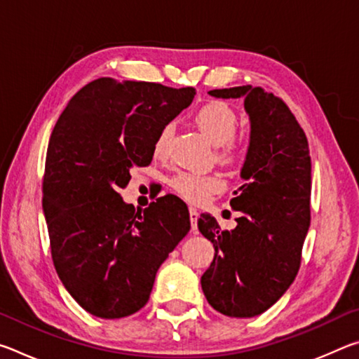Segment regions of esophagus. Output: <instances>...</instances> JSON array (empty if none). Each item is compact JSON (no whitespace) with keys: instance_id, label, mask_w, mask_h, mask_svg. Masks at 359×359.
Masks as SVG:
<instances>
[{"instance_id":"esophagus-1","label":"esophagus","mask_w":359,"mask_h":359,"mask_svg":"<svg viewBox=\"0 0 359 359\" xmlns=\"http://www.w3.org/2000/svg\"><path fill=\"white\" fill-rule=\"evenodd\" d=\"M198 218H199V214L198 210L194 208H190V222H191V229L196 231V223H198Z\"/></svg>"}]
</instances>
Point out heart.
<instances>
[{
  "label": "heart",
  "mask_w": 359,
  "mask_h": 359,
  "mask_svg": "<svg viewBox=\"0 0 359 359\" xmlns=\"http://www.w3.org/2000/svg\"><path fill=\"white\" fill-rule=\"evenodd\" d=\"M194 123L209 141L218 145L220 156L224 160H236L244 155V139L236 137L234 131L238 126V115L234 109L222 101H210L199 107L194 114ZM172 125H165L158 133L154 144L155 156L161 158L166 155L169 141L172 137ZM224 182L217 174H196L180 172L172 180V188L182 198L190 203H203L209 199L210 194L223 190Z\"/></svg>",
  "instance_id": "b5f03b06"
}]
</instances>
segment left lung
<instances>
[{
    "instance_id": "8db88e82",
    "label": "left lung",
    "mask_w": 359,
    "mask_h": 359,
    "mask_svg": "<svg viewBox=\"0 0 359 359\" xmlns=\"http://www.w3.org/2000/svg\"><path fill=\"white\" fill-rule=\"evenodd\" d=\"M209 95L244 98L250 139L241 169L244 185L229 203L239 212L236 228L222 231L210 214L198 220L215 248L201 287L217 312L250 318L274 306L299 271L311 226L309 142L288 106L261 87L210 90Z\"/></svg>"
}]
</instances>
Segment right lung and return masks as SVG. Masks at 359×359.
Masks as SVG:
<instances>
[{
  "label": "right lung",
  "mask_w": 359,
  "mask_h": 359,
  "mask_svg": "<svg viewBox=\"0 0 359 359\" xmlns=\"http://www.w3.org/2000/svg\"><path fill=\"white\" fill-rule=\"evenodd\" d=\"M194 88L101 77L72 96L52 131L42 210L60 280L88 313L123 318L147 304L156 271L190 231L184 201L166 194L135 210L118 194L147 166L163 126Z\"/></svg>",
  "instance_id": "add662e5"
}]
</instances>
